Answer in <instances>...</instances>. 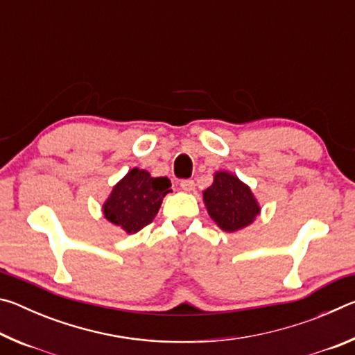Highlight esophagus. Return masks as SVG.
<instances>
[{
  "instance_id": "esophagus-1",
  "label": "esophagus",
  "mask_w": 355,
  "mask_h": 355,
  "mask_svg": "<svg viewBox=\"0 0 355 355\" xmlns=\"http://www.w3.org/2000/svg\"><path fill=\"white\" fill-rule=\"evenodd\" d=\"M180 186H182V189L184 192H192L196 189V183L192 182V180H182V183H180Z\"/></svg>"
}]
</instances>
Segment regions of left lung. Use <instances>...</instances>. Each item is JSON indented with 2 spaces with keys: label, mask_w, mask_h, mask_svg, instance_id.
<instances>
[{
  "label": "left lung",
  "mask_w": 355,
  "mask_h": 355,
  "mask_svg": "<svg viewBox=\"0 0 355 355\" xmlns=\"http://www.w3.org/2000/svg\"><path fill=\"white\" fill-rule=\"evenodd\" d=\"M203 203L209 218L228 233L250 225L261 211L249 186L227 171L214 173L213 184L203 191Z\"/></svg>",
  "instance_id": "left-lung-1"
}]
</instances>
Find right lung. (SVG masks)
Here are the masks:
<instances>
[{
  "mask_svg": "<svg viewBox=\"0 0 355 355\" xmlns=\"http://www.w3.org/2000/svg\"><path fill=\"white\" fill-rule=\"evenodd\" d=\"M171 180L152 177L144 169H131L114 186L103 203L106 220L122 228L125 233H137L158 214L166 194H169Z\"/></svg>",
  "mask_w": 355,
  "mask_h": 355,
  "instance_id": "right-lung-1",
  "label": "right lung"
}]
</instances>
